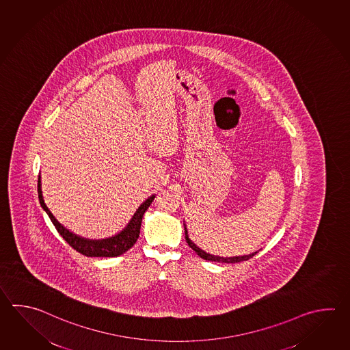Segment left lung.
I'll return each mask as SVG.
<instances>
[{"mask_svg": "<svg viewBox=\"0 0 350 350\" xmlns=\"http://www.w3.org/2000/svg\"><path fill=\"white\" fill-rule=\"evenodd\" d=\"M185 234H186V241L188 243V245L192 248L202 259H206V260H211V262H221V263H239V262H244V260H248L252 257H254L257 254L258 252L252 253L250 256H242V257H230V258H223L217 257V256H212L209 253H206L204 250H200V247H197L194 243L189 239L188 237V232H187L186 224H185Z\"/></svg>", "mask_w": 350, "mask_h": 350, "instance_id": "obj_1", "label": "left lung"}]
</instances>
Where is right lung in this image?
I'll return each mask as SVG.
<instances>
[{
    "label": "right lung",
    "mask_w": 350,
    "mask_h": 350,
    "mask_svg": "<svg viewBox=\"0 0 350 350\" xmlns=\"http://www.w3.org/2000/svg\"><path fill=\"white\" fill-rule=\"evenodd\" d=\"M38 200L40 204L43 208V211L49 214L51 221L53 226L57 229L58 233L62 236L64 241L71 245L73 250H77L81 254L86 257H118L127 252L129 248L133 247V244L137 242L139 237V230H141V223H142L143 214L148 209L150 203L154 200L156 196H150L148 200H144L139 208L137 209L136 213L133 214L132 219L129 221L127 227L111 238L106 239H86L82 237L77 236L75 233L70 232L68 229L64 228V226L55 218V215L51 213L50 209L46 206L42 197V189H41V177H38Z\"/></svg>",
    "instance_id": "add662e5"
}]
</instances>
